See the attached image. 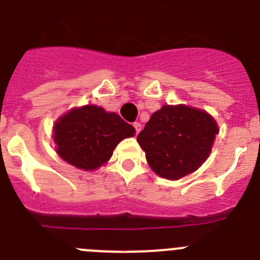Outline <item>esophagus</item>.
Here are the masks:
<instances>
[{"instance_id": "34e87169", "label": "esophagus", "mask_w": 260, "mask_h": 260, "mask_svg": "<svg viewBox=\"0 0 260 260\" xmlns=\"http://www.w3.org/2000/svg\"><path fill=\"white\" fill-rule=\"evenodd\" d=\"M133 127H135V129H136V135H138V133H140V131H141V123L135 122L133 123Z\"/></svg>"}]
</instances>
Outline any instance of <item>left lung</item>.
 <instances>
[{"mask_svg":"<svg viewBox=\"0 0 260 260\" xmlns=\"http://www.w3.org/2000/svg\"><path fill=\"white\" fill-rule=\"evenodd\" d=\"M218 132L217 122L207 111L164 105L152 114L137 142L152 171L176 181L195 172L208 159Z\"/></svg>","mask_w":260,"mask_h":260,"instance_id":"left-lung-1","label":"left lung"}]
</instances>
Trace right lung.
Here are the masks:
<instances>
[{
	"label": "right lung",
	"instance_id": "obj_1",
	"mask_svg": "<svg viewBox=\"0 0 260 260\" xmlns=\"http://www.w3.org/2000/svg\"><path fill=\"white\" fill-rule=\"evenodd\" d=\"M135 128L118 114L96 105L72 109L53 125L56 152L67 163L83 171L105 164L124 138L135 136Z\"/></svg>",
	"mask_w": 260,
	"mask_h": 260
}]
</instances>
